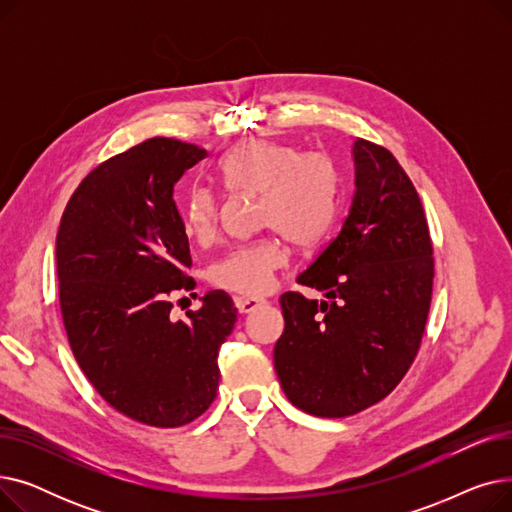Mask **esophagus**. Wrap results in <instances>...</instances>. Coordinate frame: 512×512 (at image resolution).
<instances>
[{
  "label": "esophagus",
  "instance_id": "34e87169",
  "mask_svg": "<svg viewBox=\"0 0 512 512\" xmlns=\"http://www.w3.org/2000/svg\"><path fill=\"white\" fill-rule=\"evenodd\" d=\"M236 309L240 311V313H251V311H255L257 307H261V305H265V299H257V297H236Z\"/></svg>",
  "mask_w": 512,
  "mask_h": 512
}]
</instances>
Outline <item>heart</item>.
I'll use <instances>...</instances> for the list:
<instances>
[{
	"label": "heart",
	"instance_id": "1",
	"mask_svg": "<svg viewBox=\"0 0 512 512\" xmlns=\"http://www.w3.org/2000/svg\"><path fill=\"white\" fill-rule=\"evenodd\" d=\"M215 176L232 193L259 195V222L278 228L294 245H311L336 215L340 174L324 151L253 139L230 149ZM186 232L199 245L218 238L220 201L207 188H199L186 203ZM286 259L276 236H261L215 261L209 278L218 288L259 297L272 288Z\"/></svg>",
	"mask_w": 512,
	"mask_h": 512
}]
</instances>
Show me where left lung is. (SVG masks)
Segmentation results:
<instances>
[{"label":"left lung","mask_w":512,"mask_h":512,"mask_svg":"<svg viewBox=\"0 0 512 512\" xmlns=\"http://www.w3.org/2000/svg\"><path fill=\"white\" fill-rule=\"evenodd\" d=\"M355 197L340 232L284 292L274 348L280 386L315 417H348L386 398L413 365L434 286V247L415 186L382 145L357 139Z\"/></svg>","instance_id":"left-lung-1"}]
</instances>
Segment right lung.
<instances>
[{"instance_id": "obj_1", "label": "right lung", "mask_w": 512, "mask_h": 512, "mask_svg": "<svg viewBox=\"0 0 512 512\" xmlns=\"http://www.w3.org/2000/svg\"><path fill=\"white\" fill-rule=\"evenodd\" d=\"M207 157L155 137L105 159L76 186L56 238L60 309L78 367L118 413L153 427L201 417L218 394L230 294L174 319L172 297L197 284L174 184Z\"/></svg>"}]
</instances>
